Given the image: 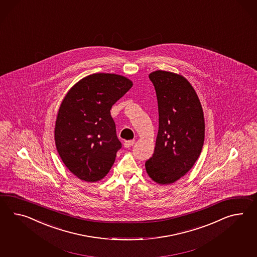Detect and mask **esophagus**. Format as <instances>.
<instances>
[{
    "label": "esophagus",
    "instance_id": "esophagus-1",
    "mask_svg": "<svg viewBox=\"0 0 257 257\" xmlns=\"http://www.w3.org/2000/svg\"><path fill=\"white\" fill-rule=\"evenodd\" d=\"M135 144V141L134 140H130V141H125L124 142V147L126 149H130L133 145Z\"/></svg>",
    "mask_w": 257,
    "mask_h": 257
}]
</instances>
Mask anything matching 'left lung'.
<instances>
[{"instance_id":"8db88e82","label":"left lung","mask_w":257,"mask_h":257,"mask_svg":"<svg viewBox=\"0 0 257 257\" xmlns=\"http://www.w3.org/2000/svg\"><path fill=\"white\" fill-rule=\"evenodd\" d=\"M149 77L156 90L159 131L153 156L145 166L153 181L170 185L186 175L200 157L204 115L198 94L184 76L156 70Z\"/></svg>"}]
</instances>
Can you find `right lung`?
Masks as SVG:
<instances>
[{"label": "right lung", "instance_id": "1", "mask_svg": "<svg viewBox=\"0 0 257 257\" xmlns=\"http://www.w3.org/2000/svg\"><path fill=\"white\" fill-rule=\"evenodd\" d=\"M132 86L124 76L94 73L65 95L57 112L55 142L66 167L81 180L99 181L111 169L121 144L110 109Z\"/></svg>", "mask_w": 257, "mask_h": 257}]
</instances>
